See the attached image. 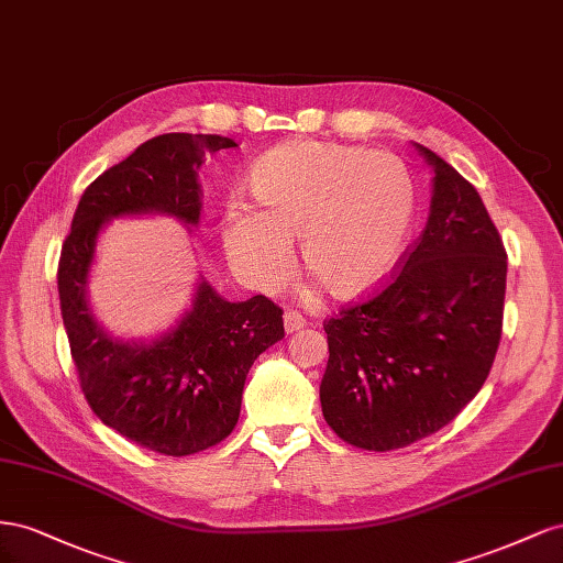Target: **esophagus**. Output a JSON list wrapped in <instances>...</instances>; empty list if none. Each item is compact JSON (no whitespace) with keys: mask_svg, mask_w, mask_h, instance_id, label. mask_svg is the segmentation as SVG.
I'll use <instances>...</instances> for the list:
<instances>
[{"mask_svg":"<svg viewBox=\"0 0 563 563\" xmlns=\"http://www.w3.org/2000/svg\"><path fill=\"white\" fill-rule=\"evenodd\" d=\"M283 325H285V332H287V334H292V332H297V330H301L303 325H307V318H303V316L297 313V311H285Z\"/></svg>","mask_w":563,"mask_h":563,"instance_id":"obj_1","label":"esophagus"}]
</instances>
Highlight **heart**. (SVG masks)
<instances>
[{
  "label": "heart",
  "mask_w": 563,
  "mask_h": 563,
  "mask_svg": "<svg viewBox=\"0 0 563 563\" xmlns=\"http://www.w3.org/2000/svg\"><path fill=\"white\" fill-rule=\"evenodd\" d=\"M260 210L231 202L223 214L229 260L260 290L301 266L340 299L361 297L389 276L415 217V184L398 157L342 143L295 141L268 151L250 174Z\"/></svg>",
  "instance_id": "heart-1"
}]
</instances>
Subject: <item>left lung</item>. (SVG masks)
Instances as JSON below:
<instances>
[{"label": "left lung", "mask_w": 563, "mask_h": 563, "mask_svg": "<svg viewBox=\"0 0 563 563\" xmlns=\"http://www.w3.org/2000/svg\"><path fill=\"white\" fill-rule=\"evenodd\" d=\"M433 169L429 219L389 285L325 320V422L363 451H396L453 422L484 387L503 334L507 252L464 176Z\"/></svg>", "instance_id": "obj_1"}]
</instances>
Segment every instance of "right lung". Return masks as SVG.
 Here are the masks:
<instances>
[{
	"label": "right lung",
	"instance_id": "add662e5",
	"mask_svg": "<svg viewBox=\"0 0 563 563\" xmlns=\"http://www.w3.org/2000/svg\"><path fill=\"white\" fill-rule=\"evenodd\" d=\"M235 146L217 134L141 143L89 184L60 250V313L87 404L106 427L159 455H192L229 437L252 363L285 336L283 309L264 295L227 301L200 278L190 311L172 330L151 342L115 340L87 299L96 240L110 219L134 214L198 227V169L207 155Z\"/></svg>",
	"mask_w": 563,
	"mask_h": 563
}]
</instances>
